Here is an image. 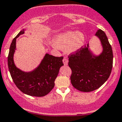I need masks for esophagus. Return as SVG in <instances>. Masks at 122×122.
<instances>
[{
	"mask_svg": "<svg viewBox=\"0 0 122 122\" xmlns=\"http://www.w3.org/2000/svg\"><path fill=\"white\" fill-rule=\"evenodd\" d=\"M62 61H63V63H64V64L65 65V66H67V65H68V60H67V59L66 58V57L64 58L63 60H62Z\"/></svg>",
	"mask_w": 122,
	"mask_h": 122,
	"instance_id": "34e87169",
	"label": "esophagus"
}]
</instances>
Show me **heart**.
<instances>
[{"instance_id":"heart-1","label":"heart","mask_w":122,"mask_h":122,"mask_svg":"<svg viewBox=\"0 0 122 122\" xmlns=\"http://www.w3.org/2000/svg\"><path fill=\"white\" fill-rule=\"evenodd\" d=\"M84 36L83 33L77 31H68L59 34L54 40L58 48H67L70 52H75L79 50L84 43Z\"/></svg>"}]
</instances>
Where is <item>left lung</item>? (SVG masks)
Returning <instances> with one entry per match:
<instances>
[{
  "mask_svg": "<svg viewBox=\"0 0 122 122\" xmlns=\"http://www.w3.org/2000/svg\"><path fill=\"white\" fill-rule=\"evenodd\" d=\"M96 35L103 46L100 55H93L87 44L68 55V66L72 71L71 83L81 92H90L98 89L109 78L112 70L113 55L107 37L101 29L97 31Z\"/></svg>",
  "mask_w": 122,
  "mask_h": 122,
  "instance_id": "1",
  "label": "left lung"
}]
</instances>
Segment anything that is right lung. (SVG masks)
Instances as JSON below:
<instances>
[{
	"instance_id": "add662e5",
	"label": "right lung",
	"mask_w": 122,
	"mask_h": 122,
	"mask_svg": "<svg viewBox=\"0 0 122 122\" xmlns=\"http://www.w3.org/2000/svg\"><path fill=\"white\" fill-rule=\"evenodd\" d=\"M21 30L11 43L8 56V68L13 82L22 92L29 96L42 97L48 94L55 86V79L60 67L64 65L63 56H54L45 54L39 66L31 72H23L17 68L13 62V54L16 49V40Z\"/></svg>"
}]
</instances>
